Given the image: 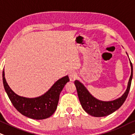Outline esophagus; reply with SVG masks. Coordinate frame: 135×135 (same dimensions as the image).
Returning a JSON list of instances; mask_svg holds the SVG:
<instances>
[{"label":"esophagus","mask_w":135,"mask_h":135,"mask_svg":"<svg viewBox=\"0 0 135 135\" xmlns=\"http://www.w3.org/2000/svg\"><path fill=\"white\" fill-rule=\"evenodd\" d=\"M69 76L70 80L71 81H74L76 79V78H77V74H76V73L75 72V71H70V72L69 73Z\"/></svg>","instance_id":"esophagus-1"}]
</instances>
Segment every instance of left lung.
I'll return each mask as SVG.
<instances>
[{
    "label": "left lung",
    "instance_id": "obj_1",
    "mask_svg": "<svg viewBox=\"0 0 135 135\" xmlns=\"http://www.w3.org/2000/svg\"><path fill=\"white\" fill-rule=\"evenodd\" d=\"M127 54L128 57L127 53ZM129 60L131 65V72L128 83L127 90L122 97L114 100L102 101V100H98L95 98L88 91V90L86 89V88L82 83L77 80L75 81V85L77 90L78 96L80 103L83 110L88 114L95 117H106L113 113L122 107L128 95L133 78V65L129 59Z\"/></svg>",
    "mask_w": 135,
    "mask_h": 135
}]
</instances>
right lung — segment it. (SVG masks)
<instances>
[{"mask_svg": "<svg viewBox=\"0 0 135 135\" xmlns=\"http://www.w3.org/2000/svg\"><path fill=\"white\" fill-rule=\"evenodd\" d=\"M3 84L13 107L20 113L34 120H44L51 117L57 109L61 91L70 81L66 75L58 80L44 95L35 98H27L18 95L10 88L2 72Z\"/></svg>", "mask_w": 135, "mask_h": 135, "instance_id": "1", "label": "right lung"}]
</instances>
